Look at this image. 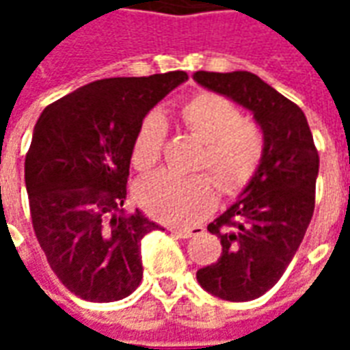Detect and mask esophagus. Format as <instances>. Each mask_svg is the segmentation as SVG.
Returning <instances> with one entry per match:
<instances>
[{
  "label": "esophagus",
  "instance_id": "34e87169",
  "mask_svg": "<svg viewBox=\"0 0 350 350\" xmlns=\"http://www.w3.org/2000/svg\"><path fill=\"white\" fill-rule=\"evenodd\" d=\"M204 228L202 227H198V225H195V227H174V228H170V232L174 236H178V238H191V236H198L200 232H202Z\"/></svg>",
  "mask_w": 350,
  "mask_h": 350
}]
</instances>
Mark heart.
Returning <instances> with one entry per match:
<instances>
[{
	"instance_id": "b5f03b06",
	"label": "heart",
	"mask_w": 350,
	"mask_h": 350,
	"mask_svg": "<svg viewBox=\"0 0 350 350\" xmlns=\"http://www.w3.org/2000/svg\"><path fill=\"white\" fill-rule=\"evenodd\" d=\"M180 118L191 133L204 140L197 167L212 170L227 195L245 187L264 153V138L257 125L242 118L232 100L212 92L195 93L183 100ZM167 131L165 116L155 110L138 123L131 150V159L138 170H150L159 163ZM137 198L155 219L191 225L212 212L217 202V183L208 172L183 176L161 170L138 183Z\"/></svg>"
}]
</instances>
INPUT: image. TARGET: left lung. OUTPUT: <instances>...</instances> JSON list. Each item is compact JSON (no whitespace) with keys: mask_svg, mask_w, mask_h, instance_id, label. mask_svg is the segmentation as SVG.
<instances>
[{"mask_svg":"<svg viewBox=\"0 0 350 350\" xmlns=\"http://www.w3.org/2000/svg\"><path fill=\"white\" fill-rule=\"evenodd\" d=\"M193 79L251 110L262 129L257 172L208 225L223 253L197 271L200 286L221 300H255L278 283L304 240L315 210L319 152L301 108L257 75L197 71Z\"/></svg>","mask_w":350,"mask_h":350,"instance_id":"left-lung-1","label":"left lung"}]
</instances>
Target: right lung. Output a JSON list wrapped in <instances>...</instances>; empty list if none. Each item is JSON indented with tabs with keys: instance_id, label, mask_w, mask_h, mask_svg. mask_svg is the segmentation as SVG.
I'll use <instances>...</instances> for the list:
<instances>
[{
	"instance_id": "right-lung-1",
	"label": "right lung",
	"mask_w": 350,
	"mask_h": 350,
	"mask_svg": "<svg viewBox=\"0 0 350 350\" xmlns=\"http://www.w3.org/2000/svg\"><path fill=\"white\" fill-rule=\"evenodd\" d=\"M185 80L183 71L95 80L35 123L24 165L35 236L57 279L82 300H122L140 285V240L161 227L123 208L133 138Z\"/></svg>"
}]
</instances>
